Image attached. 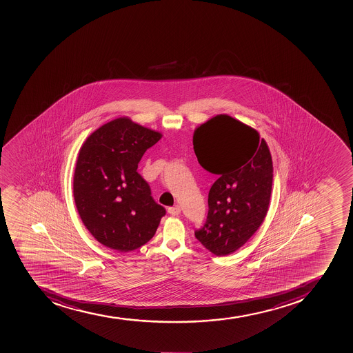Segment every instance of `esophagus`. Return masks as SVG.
Segmentation results:
<instances>
[{
	"label": "esophagus",
	"instance_id": "obj_1",
	"mask_svg": "<svg viewBox=\"0 0 353 353\" xmlns=\"http://www.w3.org/2000/svg\"><path fill=\"white\" fill-rule=\"evenodd\" d=\"M168 212L170 215L177 216L181 214V207L179 205H175V207H169Z\"/></svg>",
	"mask_w": 353,
	"mask_h": 353
}]
</instances>
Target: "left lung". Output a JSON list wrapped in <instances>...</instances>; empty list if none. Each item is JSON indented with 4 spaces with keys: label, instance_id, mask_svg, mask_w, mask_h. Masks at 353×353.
Masks as SVG:
<instances>
[{
    "label": "left lung",
    "instance_id": "8db88e82",
    "mask_svg": "<svg viewBox=\"0 0 353 353\" xmlns=\"http://www.w3.org/2000/svg\"><path fill=\"white\" fill-rule=\"evenodd\" d=\"M193 146L202 168L219 175L208 194L205 225L195 238L216 256L234 252L265 219L272 192L271 153L257 131L217 115L194 131Z\"/></svg>",
    "mask_w": 353,
    "mask_h": 353
}]
</instances>
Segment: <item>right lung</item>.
I'll list each match as a JSON object with an SVG mask.
<instances>
[{"instance_id": "right-lung-1", "label": "right lung", "mask_w": 353, "mask_h": 353, "mask_svg": "<svg viewBox=\"0 0 353 353\" xmlns=\"http://www.w3.org/2000/svg\"><path fill=\"white\" fill-rule=\"evenodd\" d=\"M160 138L158 131L120 118L98 128L82 145L73 181L75 205L101 245L131 252L155 234L165 209L152 198L137 168Z\"/></svg>"}]
</instances>
